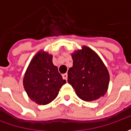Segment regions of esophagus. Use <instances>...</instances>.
Wrapping results in <instances>:
<instances>
[{"mask_svg": "<svg viewBox=\"0 0 131 131\" xmlns=\"http://www.w3.org/2000/svg\"><path fill=\"white\" fill-rule=\"evenodd\" d=\"M62 77H63V79L67 80V79H68V74H67V73H64V74L62 75Z\"/></svg>", "mask_w": 131, "mask_h": 131, "instance_id": "34e87169", "label": "esophagus"}]
</instances>
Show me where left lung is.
<instances>
[{"mask_svg": "<svg viewBox=\"0 0 131 131\" xmlns=\"http://www.w3.org/2000/svg\"><path fill=\"white\" fill-rule=\"evenodd\" d=\"M71 57L73 66L68 71V82L79 98L95 101L108 90L109 73L98 54L87 46L75 50Z\"/></svg>", "mask_w": 131, "mask_h": 131, "instance_id": "obj_1", "label": "left lung"}]
</instances>
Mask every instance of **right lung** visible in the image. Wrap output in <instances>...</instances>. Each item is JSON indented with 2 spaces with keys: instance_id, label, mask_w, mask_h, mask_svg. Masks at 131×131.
<instances>
[{
  "instance_id": "obj_1",
  "label": "right lung",
  "mask_w": 131,
  "mask_h": 131,
  "mask_svg": "<svg viewBox=\"0 0 131 131\" xmlns=\"http://www.w3.org/2000/svg\"><path fill=\"white\" fill-rule=\"evenodd\" d=\"M52 54L39 50L32 58L23 78V86L28 97L38 105H47L58 96L66 81L63 79Z\"/></svg>"
}]
</instances>
